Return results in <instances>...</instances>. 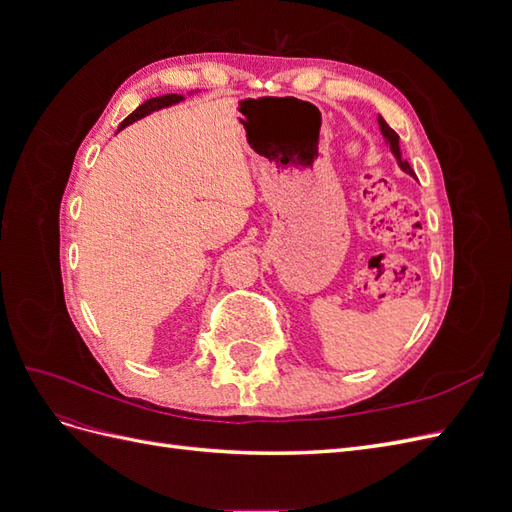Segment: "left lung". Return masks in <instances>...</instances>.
<instances>
[{"label": "left lung", "mask_w": 512, "mask_h": 512, "mask_svg": "<svg viewBox=\"0 0 512 512\" xmlns=\"http://www.w3.org/2000/svg\"><path fill=\"white\" fill-rule=\"evenodd\" d=\"M378 123H380V132H382V136H384L386 145L391 147L393 156L397 158L399 168L404 170V173H408V175H414V173H412V168H410V164H408L406 160H401V149H399V136H397V132H395V130L389 126V123H386L382 117H378Z\"/></svg>", "instance_id": "left-lung-1"}]
</instances>
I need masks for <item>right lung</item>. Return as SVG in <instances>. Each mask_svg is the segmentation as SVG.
<instances>
[{"label":"right lung","mask_w":512,"mask_h":512,"mask_svg":"<svg viewBox=\"0 0 512 512\" xmlns=\"http://www.w3.org/2000/svg\"><path fill=\"white\" fill-rule=\"evenodd\" d=\"M181 100H183V96H179V94H166V96H158V98H149L145 104L138 106L134 113H130L126 119H123V121L119 123V130L130 126V123H134V121H138V119L147 117V115L153 113V111H160V108H166V106H170V104H177V102H181Z\"/></svg>","instance_id":"add662e5"}]
</instances>
